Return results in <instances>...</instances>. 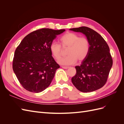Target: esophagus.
Instances as JSON below:
<instances>
[{
    "mask_svg": "<svg viewBox=\"0 0 124 124\" xmlns=\"http://www.w3.org/2000/svg\"><path fill=\"white\" fill-rule=\"evenodd\" d=\"M62 68L63 69H68L69 68V67H68V66H62Z\"/></svg>",
    "mask_w": 124,
    "mask_h": 124,
    "instance_id": "esophagus-1",
    "label": "esophagus"
}]
</instances>
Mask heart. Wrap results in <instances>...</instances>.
Returning a JSON list of instances; mask_svg holds the SVG:
<instances>
[{
  "label": "heart",
  "instance_id": "obj_1",
  "mask_svg": "<svg viewBox=\"0 0 124 124\" xmlns=\"http://www.w3.org/2000/svg\"><path fill=\"white\" fill-rule=\"evenodd\" d=\"M60 42L62 47H68L67 54L65 57L60 58L58 62L63 65H73L76 63L78 59L82 62L87 57L90 51V42L85 37H80L76 33L68 32L60 38ZM50 50L53 57L58 59L62 55L61 45L56 42H52L50 46Z\"/></svg>",
  "mask_w": 124,
  "mask_h": 124
}]
</instances>
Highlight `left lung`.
Masks as SVG:
<instances>
[{
    "mask_svg": "<svg viewBox=\"0 0 124 124\" xmlns=\"http://www.w3.org/2000/svg\"><path fill=\"white\" fill-rule=\"evenodd\" d=\"M84 34L90 42L89 54L80 66H76L77 73L71 78L78 91L88 93L100 89L106 83L113 65L110 48L102 37L87 27L70 29Z\"/></svg>",
    "mask_w": 124,
    "mask_h": 124,
    "instance_id": "1",
    "label": "left lung"
}]
</instances>
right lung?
Masks as SVG:
<instances>
[{
	"label": "right lung",
	"instance_id": "right-lung-1",
	"mask_svg": "<svg viewBox=\"0 0 124 124\" xmlns=\"http://www.w3.org/2000/svg\"><path fill=\"white\" fill-rule=\"evenodd\" d=\"M65 29L42 28L29 33L15 51L13 70L27 91L38 93L48 87L60 66L50 50L56 36Z\"/></svg>",
	"mask_w": 124,
	"mask_h": 124
}]
</instances>
